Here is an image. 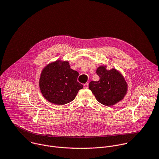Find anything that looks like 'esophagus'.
<instances>
[{
    "label": "esophagus",
    "mask_w": 159,
    "mask_h": 159,
    "mask_svg": "<svg viewBox=\"0 0 159 159\" xmlns=\"http://www.w3.org/2000/svg\"><path fill=\"white\" fill-rule=\"evenodd\" d=\"M88 88V83H85L84 84V89H86V88Z\"/></svg>",
    "instance_id": "esophagus-1"
}]
</instances>
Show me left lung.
Returning <instances> with one entry per match:
<instances>
[{
	"instance_id": "left-lung-1",
	"label": "left lung",
	"mask_w": 159,
	"mask_h": 159,
	"mask_svg": "<svg viewBox=\"0 0 159 159\" xmlns=\"http://www.w3.org/2000/svg\"><path fill=\"white\" fill-rule=\"evenodd\" d=\"M107 68L106 65H102L97 68V74L100 80L91 81L89 88L98 102L110 107L124 98L127 93L128 84L118 70Z\"/></svg>"
}]
</instances>
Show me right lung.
Segmentation results:
<instances>
[{"instance_id": "right-lung-1", "label": "right lung", "mask_w": 159, "mask_h": 159, "mask_svg": "<svg viewBox=\"0 0 159 159\" xmlns=\"http://www.w3.org/2000/svg\"><path fill=\"white\" fill-rule=\"evenodd\" d=\"M79 73L70 68L68 61L56 60L42 70L39 88L43 96L57 105L67 104L75 100L78 91L83 88L77 81Z\"/></svg>"}]
</instances>
